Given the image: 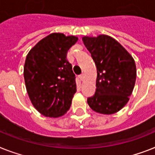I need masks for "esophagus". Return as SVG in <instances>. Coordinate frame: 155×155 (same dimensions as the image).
Listing matches in <instances>:
<instances>
[{
    "label": "esophagus",
    "mask_w": 155,
    "mask_h": 155,
    "mask_svg": "<svg viewBox=\"0 0 155 155\" xmlns=\"http://www.w3.org/2000/svg\"><path fill=\"white\" fill-rule=\"evenodd\" d=\"M79 79H80L81 81H83V79H84V74H81L79 75Z\"/></svg>",
    "instance_id": "obj_1"
}]
</instances>
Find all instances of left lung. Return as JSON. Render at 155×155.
I'll return each mask as SVG.
<instances>
[{
  "instance_id": "left-lung-1",
  "label": "left lung",
  "mask_w": 155,
  "mask_h": 155,
  "mask_svg": "<svg viewBox=\"0 0 155 155\" xmlns=\"http://www.w3.org/2000/svg\"><path fill=\"white\" fill-rule=\"evenodd\" d=\"M82 41L97 71L95 93L87 102L98 113H116L127 103L135 86V60L120 43L108 35L84 36Z\"/></svg>"
}]
</instances>
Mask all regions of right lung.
I'll use <instances>...</instances> for the list:
<instances>
[{
	"label": "right lung",
	"instance_id": "right-lung-1",
	"mask_svg": "<svg viewBox=\"0 0 155 155\" xmlns=\"http://www.w3.org/2000/svg\"><path fill=\"white\" fill-rule=\"evenodd\" d=\"M76 36L52 33L28 52L24 67L27 92L33 106L48 117L63 116L77 91L72 65L66 59Z\"/></svg>",
	"mask_w": 155,
	"mask_h": 155
}]
</instances>
